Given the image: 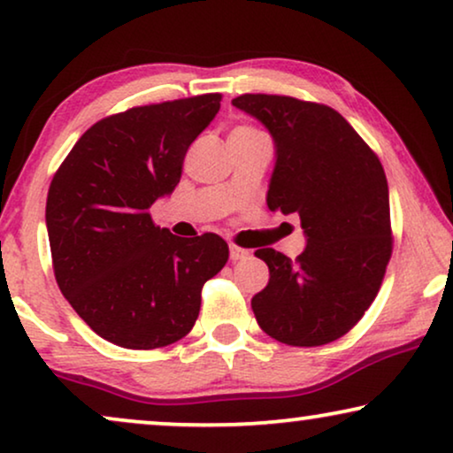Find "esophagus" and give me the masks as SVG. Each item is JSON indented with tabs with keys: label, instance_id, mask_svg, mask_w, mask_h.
<instances>
[{
	"label": "esophagus",
	"instance_id": "1",
	"mask_svg": "<svg viewBox=\"0 0 453 453\" xmlns=\"http://www.w3.org/2000/svg\"><path fill=\"white\" fill-rule=\"evenodd\" d=\"M228 251H231L233 262H239V259H245L247 256H250V251L243 250V247H239V245H231L228 247Z\"/></svg>",
	"mask_w": 453,
	"mask_h": 453
}]
</instances>
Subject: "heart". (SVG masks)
Listing matches in <instances>:
<instances>
[{"label": "heart", "mask_w": 453, "mask_h": 453, "mask_svg": "<svg viewBox=\"0 0 453 453\" xmlns=\"http://www.w3.org/2000/svg\"><path fill=\"white\" fill-rule=\"evenodd\" d=\"M233 134H259V129L251 127V126H239L233 129Z\"/></svg>", "instance_id": "obj_1"}]
</instances>
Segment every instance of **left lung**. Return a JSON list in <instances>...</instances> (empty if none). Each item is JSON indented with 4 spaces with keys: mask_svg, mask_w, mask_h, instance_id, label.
Wrapping results in <instances>:
<instances>
[{
    "mask_svg": "<svg viewBox=\"0 0 453 453\" xmlns=\"http://www.w3.org/2000/svg\"><path fill=\"white\" fill-rule=\"evenodd\" d=\"M233 104L268 127L276 146L268 208L299 214L307 247L290 259L257 250L270 282L251 299L262 330L288 346L342 338L375 301L392 257L388 179L377 154L338 111L280 95Z\"/></svg>",
    "mask_w": 453,
    "mask_h": 453,
    "instance_id": "left-lung-1",
    "label": "left lung"
}]
</instances>
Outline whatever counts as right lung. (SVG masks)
I'll list each match as a JSON object with an SVG mask.
<instances>
[{
    "instance_id": "right-lung-1",
    "label": "right lung",
    "mask_w": 453,
    "mask_h": 453,
    "mask_svg": "<svg viewBox=\"0 0 453 453\" xmlns=\"http://www.w3.org/2000/svg\"><path fill=\"white\" fill-rule=\"evenodd\" d=\"M220 101L212 92L104 117L53 175L45 219L55 280L73 311L123 349L188 336L202 287L228 259L219 234L175 237L148 212L175 189L185 152Z\"/></svg>"
}]
</instances>
